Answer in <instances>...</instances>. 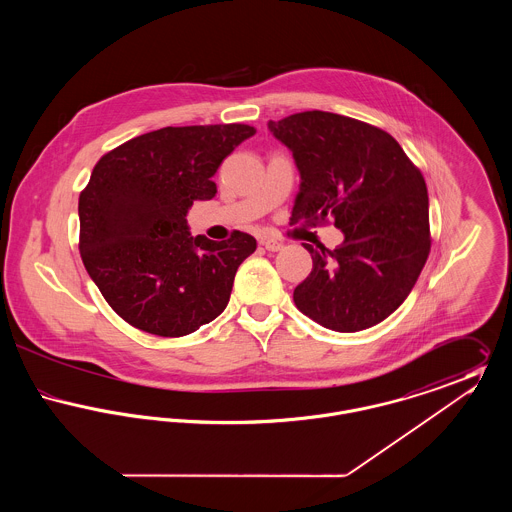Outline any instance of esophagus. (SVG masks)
Instances as JSON below:
<instances>
[{"label":"esophagus","instance_id":"obj_1","mask_svg":"<svg viewBox=\"0 0 512 512\" xmlns=\"http://www.w3.org/2000/svg\"><path fill=\"white\" fill-rule=\"evenodd\" d=\"M261 245L267 249V251H280L284 244L282 242H278V240H272V238H265V240H261Z\"/></svg>","mask_w":512,"mask_h":512}]
</instances>
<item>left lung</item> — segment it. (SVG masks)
<instances>
[{"label":"left lung","mask_w":512,"mask_h":512,"mask_svg":"<svg viewBox=\"0 0 512 512\" xmlns=\"http://www.w3.org/2000/svg\"><path fill=\"white\" fill-rule=\"evenodd\" d=\"M301 176L292 222L326 219L336 249L305 245L311 274L293 290L297 309L324 328L359 332L407 299L430 253L428 190L388 132L326 111L268 121Z\"/></svg>","instance_id":"left-lung-1"}]
</instances>
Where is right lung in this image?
Here are the masks:
<instances>
[{"label": "right lung", "mask_w": 512, "mask_h": 512, "mask_svg": "<svg viewBox=\"0 0 512 512\" xmlns=\"http://www.w3.org/2000/svg\"><path fill=\"white\" fill-rule=\"evenodd\" d=\"M247 124L167 126L105 153L78 199L80 255L111 309L147 334L180 338L226 309L236 270L257 249L234 232L192 236L188 211L217 194L220 163Z\"/></svg>", "instance_id": "1"}]
</instances>
